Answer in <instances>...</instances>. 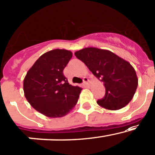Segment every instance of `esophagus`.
Returning a JSON list of instances; mask_svg holds the SVG:
<instances>
[{"label": "esophagus", "instance_id": "1", "mask_svg": "<svg viewBox=\"0 0 155 155\" xmlns=\"http://www.w3.org/2000/svg\"><path fill=\"white\" fill-rule=\"evenodd\" d=\"M83 81H84V82H83V85L85 87L89 85V79H88L87 78L84 77V79H83Z\"/></svg>", "mask_w": 155, "mask_h": 155}]
</instances>
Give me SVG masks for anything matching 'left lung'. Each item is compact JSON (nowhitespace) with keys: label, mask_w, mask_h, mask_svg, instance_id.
<instances>
[{"label":"left lung","mask_w":155,"mask_h":155,"mask_svg":"<svg viewBox=\"0 0 155 155\" xmlns=\"http://www.w3.org/2000/svg\"><path fill=\"white\" fill-rule=\"evenodd\" d=\"M74 54L104 83L105 96L97 101L100 107L118 110L130 102L137 90L138 79L130 62L110 51L95 47L84 48Z\"/></svg>","instance_id":"left-lung-1"}]
</instances>
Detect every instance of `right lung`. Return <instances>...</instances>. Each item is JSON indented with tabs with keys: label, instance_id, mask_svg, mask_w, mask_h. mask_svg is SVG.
Instances as JSON below:
<instances>
[{
	"label": "right lung",
	"instance_id": "right-lung-1",
	"mask_svg": "<svg viewBox=\"0 0 155 155\" xmlns=\"http://www.w3.org/2000/svg\"><path fill=\"white\" fill-rule=\"evenodd\" d=\"M71 51L54 49L40 56L23 80L24 96L31 106L48 118L70 113L79 99L81 88L70 84L63 70L72 57Z\"/></svg>",
	"mask_w": 155,
	"mask_h": 155
}]
</instances>
